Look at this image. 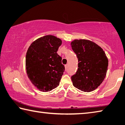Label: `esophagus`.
<instances>
[{
	"label": "esophagus",
	"mask_w": 125,
	"mask_h": 125,
	"mask_svg": "<svg viewBox=\"0 0 125 125\" xmlns=\"http://www.w3.org/2000/svg\"><path fill=\"white\" fill-rule=\"evenodd\" d=\"M68 65H69V64H67L66 65H65V69H67L68 68Z\"/></svg>",
	"instance_id": "1"
}]
</instances>
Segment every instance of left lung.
<instances>
[{
    "label": "left lung",
    "instance_id": "left-lung-1",
    "mask_svg": "<svg viewBox=\"0 0 125 125\" xmlns=\"http://www.w3.org/2000/svg\"><path fill=\"white\" fill-rule=\"evenodd\" d=\"M73 50L78 59V68L71 77L75 87L89 92L98 87L106 76L108 60L100 46L91 41L74 40Z\"/></svg>",
    "mask_w": 125,
    "mask_h": 125
}]
</instances>
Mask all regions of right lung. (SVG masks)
<instances>
[{"label": "right lung", "mask_w": 125, "mask_h": 125, "mask_svg": "<svg viewBox=\"0 0 125 125\" xmlns=\"http://www.w3.org/2000/svg\"><path fill=\"white\" fill-rule=\"evenodd\" d=\"M62 41L53 35L41 37L27 50L26 68L31 83L42 92L50 91L60 84L65 67L57 53Z\"/></svg>", "instance_id": "add662e5"}]
</instances>
